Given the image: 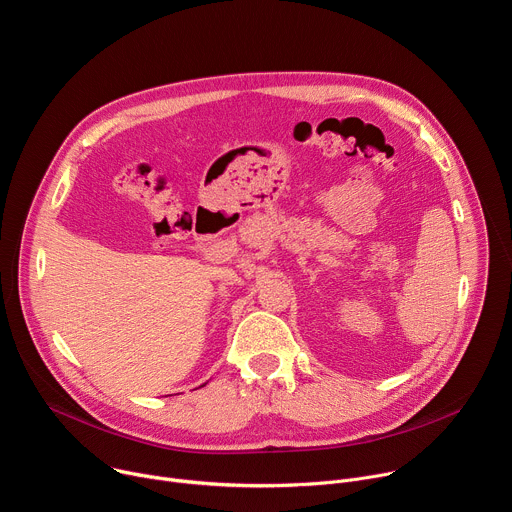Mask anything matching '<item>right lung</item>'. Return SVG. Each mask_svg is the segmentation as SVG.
Segmentation results:
<instances>
[{
	"label": "right lung",
	"mask_w": 512,
	"mask_h": 512,
	"mask_svg": "<svg viewBox=\"0 0 512 512\" xmlns=\"http://www.w3.org/2000/svg\"><path fill=\"white\" fill-rule=\"evenodd\" d=\"M204 385H206V383H204Z\"/></svg>",
	"instance_id": "obj_1"
}]
</instances>
